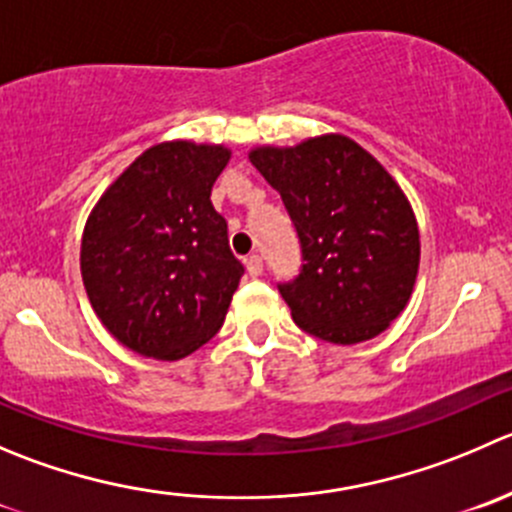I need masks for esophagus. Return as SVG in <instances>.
<instances>
[{"mask_svg": "<svg viewBox=\"0 0 512 512\" xmlns=\"http://www.w3.org/2000/svg\"><path fill=\"white\" fill-rule=\"evenodd\" d=\"M245 267H247V272H250V277H260L262 275V257L260 255L245 257Z\"/></svg>", "mask_w": 512, "mask_h": 512, "instance_id": "esophagus-1", "label": "esophagus"}]
</instances>
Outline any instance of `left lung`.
<instances>
[{"instance_id": "8db88e82", "label": "left lung", "mask_w": 512, "mask_h": 512, "mask_svg": "<svg viewBox=\"0 0 512 512\" xmlns=\"http://www.w3.org/2000/svg\"><path fill=\"white\" fill-rule=\"evenodd\" d=\"M250 162L280 192L300 240V272L277 282L295 325L335 345L380 335L418 275V222L403 190L340 135L260 147Z\"/></svg>"}]
</instances>
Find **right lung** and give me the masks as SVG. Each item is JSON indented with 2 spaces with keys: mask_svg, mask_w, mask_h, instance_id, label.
Returning a JSON list of instances; mask_svg holds the SVG:
<instances>
[{
  "mask_svg": "<svg viewBox=\"0 0 512 512\" xmlns=\"http://www.w3.org/2000/svg\"><path fill=\"white\" fill-rule=\"evenodd\" d=\"M227 160L225 147L155 145L89 215L82 235L89 302L102 325L140 355L180 360L225 322L245 275L210 200Z\"/></svg>",
  "mask_w": 512,
  "mask_h": 512,
  "instance_id": "1",
  "label": "right lung"
}]
</instances>
